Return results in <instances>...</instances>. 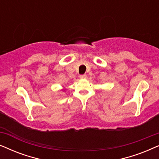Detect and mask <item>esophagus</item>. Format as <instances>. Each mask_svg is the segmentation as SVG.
<instances>
[{"mask_svg":"<svg viewBox=\"0 0 159 159\" xmlns=\"http://www.w3.org/2000/svg\"><path fill=\"white\" fill-rule=\"evenodd\" d=\"M80 77L81 78V79H85V78H87V75H80Z\"/></svg>","mask_w":159,"mask_h":159,"instance_id":"1","label":"esophagus"}]
</instances>
